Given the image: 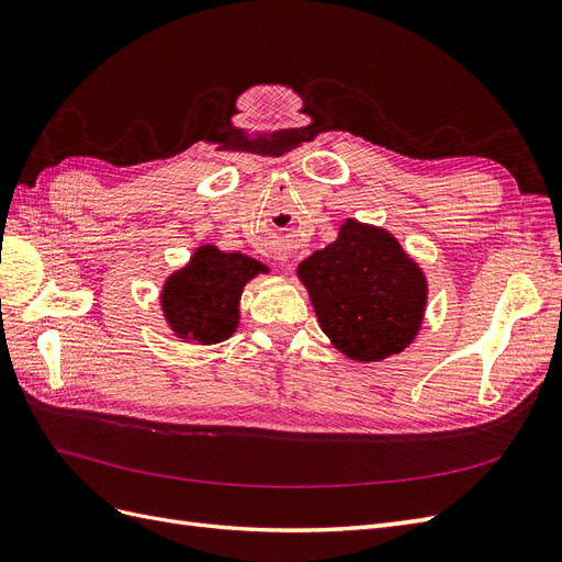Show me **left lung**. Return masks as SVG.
<instances>
[{
    "label": "left lung",
    "instance_id": "8db88e82",
    "mask_svg": "<svg viewBox=\"0 0 562 562\" xmlns=\"http://www.w3.org/2000/svg\"><path fill=\"white\" fill-rule=\"evenodd\" d=\"M322 331L357 361L400 355L418 334L427 282L392 233L348 220L338 238L301 261Z\"/></svg>",
    "mask_w": 562,
    "mask_h": 562
}]
</instances>
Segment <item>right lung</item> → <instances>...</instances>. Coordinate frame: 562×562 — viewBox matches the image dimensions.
<instances>
[{"instance_id":"right-lung-1","label":"right lung","mask_w":562,"mask_h":562,"mask_svg":"<svg viewBox=\"0 0 562 562\" xmlns=\"http://www.w3.org/2000/svg\"><path fill=\"white\" fill-rule=\"evenodd\" d=\"M263 270L266 266L245 255H226L214 245L198 247L162 286L160 305L170 329L203 346L226 340L238 329L243 286Z\"/></svg>"}]
</instances>
